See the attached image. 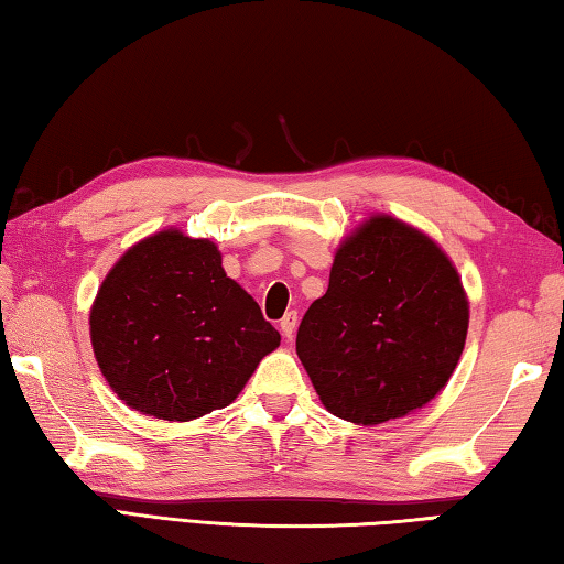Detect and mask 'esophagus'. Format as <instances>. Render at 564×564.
Here are the masks:
<instances>
[{
  "mask_svg": "<svg viewBox=\"0 0 564 564\" xmlns=\"http://www.w3.org/2000/svg\"><path fill=\"white\" fill-rule=\"evenodd\" d=\"M294 329H297V312H288L284 317L280 319V332L284 339H292L294 337Z\"/></svg>",
  "mask_w": 564,
  "mask_h": 564,
  "instance_id": "1",
  "label": "esophagus"
}]
</instances>
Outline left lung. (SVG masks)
Listing matches in <instances>:
<instances>
[{
  "label": "left lung",
  "mask_w": 564,
  "mask_h": 564,
  "mask_svg": "<svg viewBox=\"0 0 564 564\" xmlns=\"http://www.w3.org/2000/svg\"><path fill=\"white\" fill-rule=\"evenodd\" d=\"M468 319V294L441 245L379 213L341 240L329 290L300 324L297 357L324 409L377 426L438 397Z\"/></svg>",
  "instance_id": "1"
}]
</instances>
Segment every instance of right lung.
I'll list each match as a JSON object with an SVG mask.
<instances>
[{
	"label": "right lung",
	"mask_w": 564,
	"mask_h": 564,
	"mask_svg": "<svg viewBox=\"0 0 564 564\" xmlns=\"http://www.w3.org/2000/svg\"><path fill=\"white\" fill-rule=\"evenodd\" d=\"M88 327L116 397L163 421L225 409L280 347L260 304L225 274L217 245L177 227L128 247L98 288Z\"/></svg>",
	"instance_id": "right-lung-1"
}]
</instances>
